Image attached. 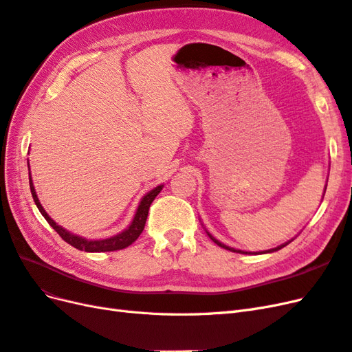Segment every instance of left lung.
Masks as SVG:
<instances>
[{
	"instance_id": "8db88e82",
	"label": "left lung",
	"mask_w": 352,
	"mask_h": 352,
	"mask_svg": "<svg viewBox=\"0 0 352 352\" xmlns=\"http://www.w3.org/2000/svg\"><path fill=\"white\" fill-rule=\"evenodd\" d=\"M326 188H327V182H326V186H324V192H326ZM324 192H323V197H324ZM204 226V225H202ZM206 229V228H204ZM206 232H207V235L210 236V239L214 242V243H217L219 247H221V248H225V250H228V251H232V252H239V254H254V255H258V254H269V252H274V251H279V250H282L283 247H286L287 243H291L292 242V239L291 241H287V242H285V243H282V245H279V247H276V248H272V250H265V251H257V252H248V251H241V250H235V248H232V247H228V245H225L223 242H220L219 239H216L214 236L211 235V233L206 229Z\"/></svg>"
}]
</instances>
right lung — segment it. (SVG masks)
Segmentation results:
<instances>
[{
  "instance_id": "add662e5",
  "label": "right lung",
  "mask_w": 352,
  "mask_h": 352,
  "mask_svg": "<svg viewBox=\"0 0 352 352\" xmlns=\"http://www.w3.org/2000/svg\"><path fill=\"white\" fill-rule=\"evenodd\" d=\"M28 167H29V162H28ZM29 186H30L32 197H34V201H35L38 210L41 211V214L45 217V220L50 223V226L54 229L63 239H65L67 243H70L72 247L78 248L80 251H85V252H105V251L123 250L126 247H129V245H132L138 238H140V235H141L144 228H145V221H146V217H148V210H150L151 202L155 199V197L160 192H162V189H163L164 185L155 186L154 189L150 190V192H146L141 198L140 204H138L135 216H133L129 226H127L124 230H122L120 233H117V235L110 236V238H105V239H87V238H82L79 235H74V233L66 230L65 228H61L60 225H57V223L47 214V211L44 210V207L41 206L39 198L36 195L35 186H34V182H32L30 167H29Z\"/></svg>"
}]
</instances>
